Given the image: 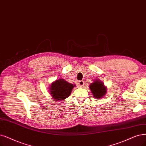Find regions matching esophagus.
Listing matches in <instances>:
<instances>
[{
	"label": "esophagus",
	"mask_w": 146,
	"mask_h": 146,
	"mask_svg": "<svg viewBox=\"0 0 146 146\" xmlns=\"http://www.w3.org/2000/svg\"><path fill=\"white\" fill-rule=\"evenodd\" d=\"M78 85H79V87H80V88L83 87L84 85V82L83 81V80H80L78 83Z\"/></svg>",
	"instance_id": "obj_1"
}]
</instances>
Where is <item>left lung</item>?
I'll return each mask as SVG.
<instances>
[{
	"label": "left lung",
	"mask_w": 146,
	"mask_h": 146,
	"mask_svg": "<svg viewBox=\"0 0 146 146\" xmlns=\"http://www.w3.org/2000/svg\"><path fill=\"white\" fill-rule=\"evenodd\" d=\"M90 89L91 91L93 96L96 99H100L106 94V88L104 84L100 81V80H96L90 85Z\"/></svg>",
	"instance_id": "obj_1"
}]
</instances>
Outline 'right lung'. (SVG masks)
I'll list each match as a JSON object with an SVG mask.
<instances>
[{"label": "right lung", "instance_id": "add662e5", "mask_svg": "<svg viewBox=\"0 0 146 146\" xmlns=\"http://www.w3.org/2000/svg\"><path fill=\"white\" fill-rule=\"evenodd\" d=\"M75 85L70 84L64 79H58L51 84L50 94L54 99L63 100L70 95Z\"/></svg>", "mask_w": 146, "mask_h": 146}]
</instances>
